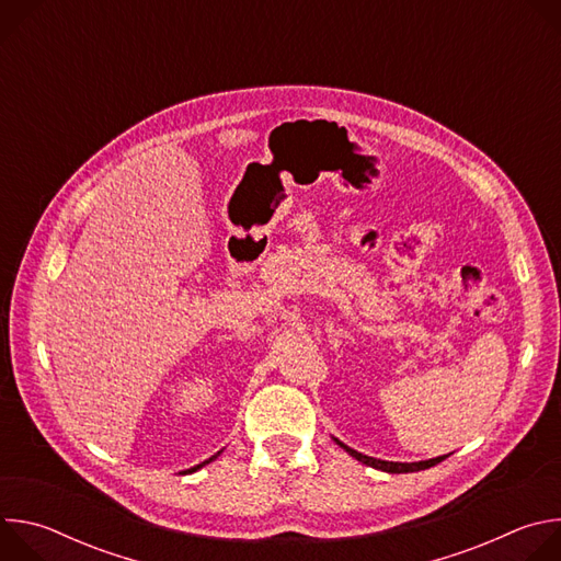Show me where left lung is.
<instances>
[{"label": "left lung", "instance_id": "obj_1", "mask_svg": "<svg viewBox=\"0 0 561 561\" xmlns=\"http://www.w3.org/2000/svg\"><path fill=\"white\" fill-rule=\"evenodd\" d=\"M351 457H355L357 461H362V463H366V466H370V468H377V470H383V472H417V470H426V468H431V466H435V463H439V461H444L448 455H442V457H433V459H424V461H411V463H407V461H386V459H375V457H368V455H362V453H357V450H353L351 446H346L344 442H340L337 437H333Z\"/></svg>", "mask_w": 561, "mask_h": 561}]
</instances>
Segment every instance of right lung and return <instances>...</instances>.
<instances>
[{
    "label": "right lung",
    "mask_w": 561,
    "mask_h": 561,
    "mask_svg": "<svg viewBox=\"0 0 561 561\" xmlns=\"http://www.w3.org/2000/svg\"><path fill=\"white\" fill-rule=\"evenodd\" d=\"M219 453H221V450H219ZM219 453H215V455H213V457H208V459H206V461H202V463H197V466H193V468H188V472H195V470H199V468H202V466H206V463H210V461H213V459H217V457H219Z\"/></svg>",
    "instance_id": "right-lung-1"
}]
</instances>
